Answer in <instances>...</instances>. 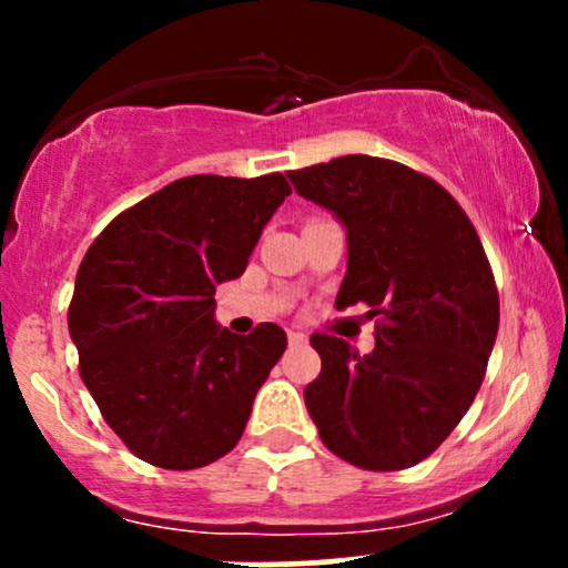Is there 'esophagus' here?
<instances>
[{
	"mask_svg": "<svg viewBox=\"0 0 568 568\" xmlns=\"http://www.w3.org/2000/svg\"><path fill=\"white\" fill-rule=\"evenodd\" d=\"M288 342L291 344H304L306 334H304V331H288Z\"/></svg>",
	"mask_w": 568,
	"mask_h": 568,
	"instance_id": "obj_1",
	"label": "esophagus"
}]
</instances>
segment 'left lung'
Here are the masks:
<instances>
[{"instance_id":"obj_1","label":"left lung","mask_w":568,"mask_h":568,"mask_svg":"<svg viewBox=\"0 0 568 568\" xmlns=\"http://www.w3.org/2000/svg\"><path fill=\"white\" fill-rule=\"evenodd\" d=\"M293 189L347 226L336 306L366 304L376 347L312 334L321 376L304 400L328 452L363 470H406L452 435L484 384L499 291L462 205L395 160L347 154L288 171Z\"/></svg>"}]
</instances>
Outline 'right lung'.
<instances>
[{"label":"right lung","instance_id":"1","mask_svg":"<svg viewBox=\"0 0 568 568\" xmlns=\"http://www.w3.org/2000/svg\"><path fill=\"white\" fill-rule=\"evenodd\" d=\"M291 194L283 173L186 175L122 211L84 253L69 304L80 376L139 459L194 470L230 454L288 336L213 321L216 285L245 272Z\"/></svg>","mask_w":568,"mask_h":568}]
</instances>
